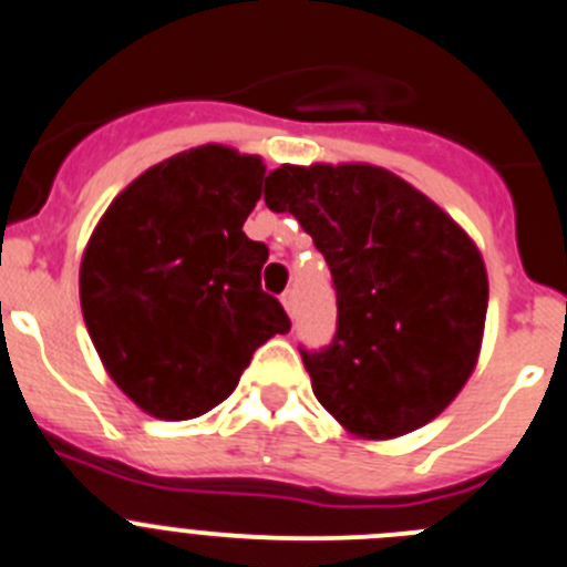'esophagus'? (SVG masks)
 Listing matches in <instances>:
<instances>
[{
  "mask_svg": "<svg viewBox=\"0 0 567 567\" xmlns=\"http://www.w3.org/2000/svg\"><path fill=\"white\" fill-rule=\"evenodd\" d=\"M280 303H284L289 318H295V311H298V295H295V289H287V292L280 295Z\"/></svg>",
  "mask_w": 567,
  "mask_h": 567,
  "instance_id": "1",
  "label": "esophagus"
}]
</instances>
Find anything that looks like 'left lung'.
<instances>
[{
	"instance_id": "left-lung-1",
	"label": "left lung",
	"mask_w": 567,
	"mask_h": 567,
	"mask_svg": "<svg viewBox=\"0 0 567 567\" xmlns=\"http://www.w3.org/2000/svg\"><path fill=\"white\" fill-rule=\"evenodd\" d=\"M264 202L292 213L334 280V340L300 351L318 402L368 441L433 422L484 342L489 278L475 241L430 196L368 163L280 165Z\"/></svg>"
}]
</instances>
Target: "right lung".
Here are the masks:
<instances>
[{
	"label": "right lung",
	"mask_w": 567,
	"mask_h": 567,
	"mask_svg": "<svg viewBox=\"0 0 567 567\" xmlns=\"http://www.w3.org/2000/svg\"><path fill=\"white\" fill-rule=\"evenodd\" d=\"M258 154L207 143L114 196L81 258V311L103 368L154 419H196L236 391L256 348L287 334L261 289L267 244L244 236Z\"/></svg>",
	"instance_id": "right-lung-1"
}]
</instances>
